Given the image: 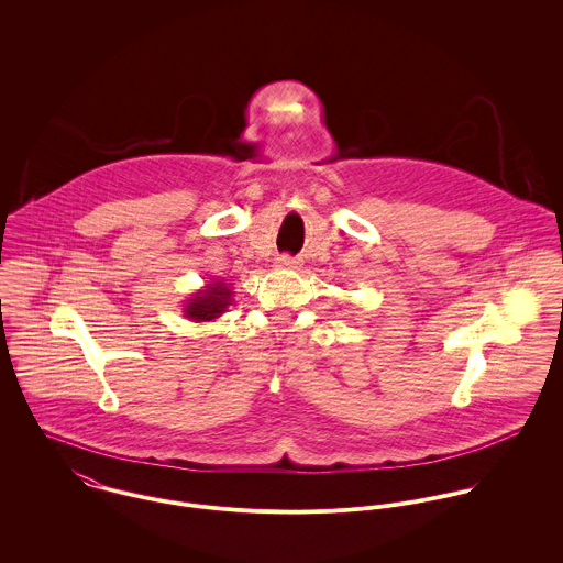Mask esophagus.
I'll use <instances>...</instances> for the list:
<instances>
[{
  "label": "esophagus",
  "instance_id": "1",
  "mask_svg": "<svg viewBox=\"0 0 563 563\" xmlns=\"http://www.w3.org/2000/svg\"><path fill=\"white\" fill-rule=\"evenodd\" d=\"M299 264L301 262L288 253H282L275 257V266H279V268H299Z\"/></svg>",
  "mask_w": 563,
  "mask_h": 563
}]
</instances>
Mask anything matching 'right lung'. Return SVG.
<instances>
[{
    "instance_id": "1",
    "label": "right lung",
    "mask_w": 563,
    "mask_h": 563,
    "mask_svg": "<svg viewBox=\"0 0 563 563\" xmlns=\"http://www.w3.org/2000/svg\"><path fill=\"white\" fill-rule=\"evenodd\" d=\"M232 288L221 279L208 284L203 290L195 292L188 299V303L184 306V317L195 322L214 321L228 310V306L232 303Z\"/></svg>"
}]
</instances>
